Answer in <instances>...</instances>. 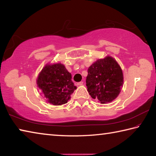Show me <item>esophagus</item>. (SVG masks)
Listing matches in <instances>:
<instances>
[{"label":"esophagus","mask_w":156,"mask_h":156,"mask_svg":"<svg viewBox=\"0 0 156 156\" xmlns=\"http://www.w3.org/2000/svg\"><path fill=\"white\" fill-rule=\"evenodd\" d=\"M76 84H77L78 86L83 85V81H81V82H80V83H76Z\"/></svg>","instance_id":"esophagus-1"}]
</instances>
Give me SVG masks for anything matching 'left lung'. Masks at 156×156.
I'll return each mask as SVG.
<instances>
[{
	"label": "left lung",
	"instance_id": "1",
	"mask_svg": "<svg viewBox=\"0 0 156 156\" xmlns=\"http://www.w3.org/2000/svg\"><path fill=\"white\" fill-rule=\"evenodd\" d=\"M87 90L101 104L111 102L119 94L123 84V72L112 56L98 59L88 69Z\"/></svg>",
	"mask_w": 156,
	"mask_h": 156
}]
</instances>
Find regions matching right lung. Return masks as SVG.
Here are the masks:
<instances>
[{
  "label": "right lung",
  "instance_id": "obj_1",
  "mask_svg": "<svg viewBox=\"0 0 156 156\" xmlns=\"http://www.w3.org/2000/svg\"><path fill=\"white\" fill-rule=\"evenodd\" d=\"M37 84L48 102L55 106L66 104L76 89L72 74L60 63L46 64L39 73Z\"/></svg>",
  "mask_w": 156,
  "mask_h": 156
}]
</instances>
